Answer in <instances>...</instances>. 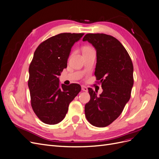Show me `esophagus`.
I'll return each instance as SVG.
<instances>
[{
	"label": "esophagus",
	"mask_w": 159,
	"mask_h": 159,
	"mask_svg": "<svg viewBox=\"0 0 159 159\" xmlns=\"http://www.w3.org/2000/svg\"><path fill=\"white\" fill-rule=\"evenodd\" d=\"M81 89H82V91H88V88L85 85H81Z\"/></svg>",
	"instance_id": "34e87169"
}]
</instances>
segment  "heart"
<instances>
[{
	"label": "heart",
	"mask_w": 159,
	"mask_h": 159,
	"mask_svg": "<svg viewBox=\"0 0 159 159\" xmlns=\"http://www.w3.org/2000/svg\"><path fill=\"white\" fill-rule=\"evenodd\" d=\"M87 48H89V47H84L83 50H84V49H87Z\"/></svg>",
	"instance_id": "obj_1"
}]
</instances>
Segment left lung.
<instances>
[{"mask_svg":"<svg viewBox=\"0 0 159 159\" xmlns=\"http://www.w3.org/2000/svg\"><path fill=\"white\" fill-rule=\"evenodd\" d=\"M88 41L96 50L95 75L102 84L103 92L88 88L89 102L85 105V115L93 126L104 127L116 119L131 98L133 85V66L127 51L117 39L105 34H87Z\"/></svg>","mask_w":159,"mask_h":159,"instance_id":"left-lung-1","label":"left lung"}]
</instances>
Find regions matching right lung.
<instances>
[{
  "instance_id": "obj_1",
  "label": "right lung",
  "mask_w": 159,
  "mask_h": 159,
  "mask_svg": "<svg viewBox=\"0 0 159 159\" xmlns=\"http://www.w3.org/2000/svg\"><path fill=\"white\" fill-rule=\"evenodd\" d=\"M84 33H61L38 46L29 66L31 105L34 112L46 124L55 125L66 117L70 102L81 91L77 84L60 85L58 75L67 63L71 48Z\"/></svg>"
}]
</instances>
